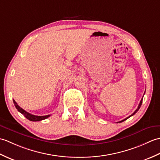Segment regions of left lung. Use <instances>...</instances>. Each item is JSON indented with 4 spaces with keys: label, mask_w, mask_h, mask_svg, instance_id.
Returning <instances> with one entry per match:
<instances>
[{
    "label": "left lung",
    "mask_w": 160,
    "mask_h": 160,
    "mask_svg": "<svg viewBox=\"0 0 160 160\" xmlns=\"http://www.w3.org/2000/svg\"><path fill=\"white\" fill-rule=\"evenodd\" d=\"M142 99H143V97H142V98L141 99V101H140V104H139V105H138V108L136 109V111H135L133 113H132V114H131V116H129V117H127V118H126L125 119H124V120H121V121H120V122H123V121H125V120H126L127 119H128L129 118V117H131V116H133L134 114H135V113H136L138 111V110H139V109H140V108L141 107V105H142Z\"/></svg>",
    "instance_id": "1"
}]
</instances>
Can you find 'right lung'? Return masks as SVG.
Masks as SVG:
<instances>
[{
  "label": "right lung",
  "instance_id": "obj_1",
  "mask_svg": "<svg viewBox=\"0 0 160 160\" xmlns=\"http://www.w3.org/2000/svg\"><path fill=\"white\" fill-rule=\"evenodd\" d=\"M13 101L14 105H15L16 108L18 109V111L20 112L22 115H24V116L25 117V118H27L28 120H31V121H40V120H44L46 118H48V117L51 116V115H47V116H35V115H33V114H31V113H28L27 112L25 111V110H24L22 108H21L20 106L17 104V102L13 100Z\"/></svg>",
  "mask_w": 160,
  "mask_h": 160
}]
</instances>
